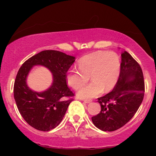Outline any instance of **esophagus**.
Here are the masks:
<instances>
[{"label": "esophagus", "instance_id": "34e87169", "mask_svg": "<svg viewBox=\"0 0 156 156\" xmlns=\"http://www.w3.org/2000/svg\"><path fill=\"white\" fill-rule=\"evenodd\" d=\"M83 102L85 103H90L92 101H91V100H83Z\"/></svg>", "mask_w": 156, "mask_h": 156}]
</instances>
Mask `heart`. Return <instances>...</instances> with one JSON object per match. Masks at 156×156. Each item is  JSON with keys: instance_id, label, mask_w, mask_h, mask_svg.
I'll return each instance as SVG.
<instances>
[{"instance_id": "b5f03b06", "label": "heart", "mask_w": 156, "mask_h": 156, "mask_svg": "<svg viewBox=\"0 0 156 156\" xmlns=\"http://www.w3.org/2000/svg\"><path fill=\"white\" fill-rule=\"evenodd\" d=\"M120 70V62L114 52L97 51L84 55L78 61V69H70L66 75L68 85L76 90L89 80L92 83L83 87L77 95L81 99H91L103 91H110L115 85Z\"/></svg>"}]
</instances>
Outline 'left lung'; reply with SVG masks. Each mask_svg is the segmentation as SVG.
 Listing matches in <instances>:
<instances>
[{
	"mask_svg": "<svg viewBox=\"0 0 156 156\" xmlns=\"http://www.w3.org/2000/svg\"><path fill=\"white\" fill-rule=\"evenodd\" d=\"M120 72L111 92L98 98L101 111L92 117L98 128L114 131L128 122L137 112L144 95V80L139 63L127 51L122 53Z\"/></svg>",
	"mask_w": 156,
	"mask_h": 156,
	"instance_id": "left-lung-1",
	"label": "left lung"
}]
</instances>
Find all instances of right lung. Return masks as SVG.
Wrapping results in <instances>:
<instances>
[{"label":"right lung","mask_w":156,"mask_h":156,"mask_svg":"<svg viewBox=\"0 0 156 156\" xmlns=\"http://www.w3.org/2000/svg\"><path fill=\"white\" fill-rule=\"evenodd\" d=\"M75 57L58 51H43L26 61L20 68L14 85V97L21 116L35 129L48 131L62 122L74 93L67 87L66 75ZM35 65L47 67L53 74V83L46 91L31 90L26 78Z\"/></svg>","instance_id":"obj_1"}]
</instances>
